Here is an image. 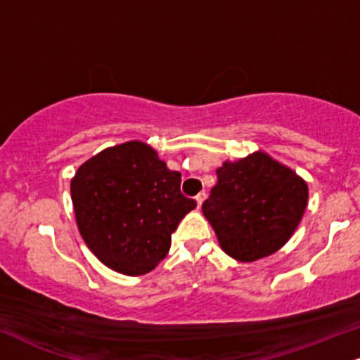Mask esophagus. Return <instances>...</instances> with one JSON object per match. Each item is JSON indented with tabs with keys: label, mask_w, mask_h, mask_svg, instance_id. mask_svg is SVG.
<instances>
[{
	"label": "esophagus",
	"mask_w": 360,
	"mask_h": 360,
	"mask_svg": "<svg viewBox=\"0 0 360 360\" xmlns=\"http://www.w3.org/2000/svg\"><path fill=\"white\" fill-rule=\"evenodd\" d=\"M207 198V193L205 192H200L197 195V197H195V200H197V207L200 208L202 207V203H203V200H205Z\"/></svg>",
	"instance_id": "esophagus-1"
}]
</instances>
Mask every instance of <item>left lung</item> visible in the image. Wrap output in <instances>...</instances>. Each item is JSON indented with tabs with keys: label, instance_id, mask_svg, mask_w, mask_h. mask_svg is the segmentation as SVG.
Here are the masks:
<instances>
[{
	"label": "left lung",
	"instance_id": "obj_1",
	"mask_svg": "<svg viewBox=\"0 0 360 360\" xmlns=\"http://www.w3.org/2000/svg\"><path fill=\"white\" fill-rule=\"evenodd\" d=\"M217 179L202 212L225 254L255 262L285 245L307 207L304 179L264 152L224 162Z\"/></svg>",
	"mask_w": 360,
	"mask_h": 360
}]
</instances>
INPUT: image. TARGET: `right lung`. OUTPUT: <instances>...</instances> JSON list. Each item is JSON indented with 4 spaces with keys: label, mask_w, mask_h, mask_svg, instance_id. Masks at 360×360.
<instances>
[{
    "label": "right lung",
    "mask_w": 360,
    "mask_h": 360,
    "mask_svg": "<svg viewBox=\"0 0 360 360\" xmlns=\"http://www.w3.org/2000/svg\"><path fill=\"white\" fill-rule=\"evenodd\" d=\"M143 141L110 146L86 160L72 180L79 233L106 267L143 275L170 250L172 233L197 202Z\"/></svg>",
    "instance_id": "1"
}]
</instances>
